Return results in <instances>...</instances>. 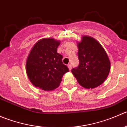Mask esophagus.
I'll list each match as a JSON object with an SVG mask.
<instances>
[{
	"mask_svg": "<svg viewBox=\"0 0 127 127\" xmlns=\"http://www.w3.org/2000/svg\"><path fill=\"white\" fill-rule=\"evenodd\" d=\"M68 67L69 70H71V68H72V65H71V64H68Z\"/></svg>",
	"mask_w": 127,
	"mask_h": 127,
	"instance_id": "obj_1",
	"label": "esophagus"
}]
</instances>
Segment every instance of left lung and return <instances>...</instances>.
I'll list each match as a JSON object with an SVG mask.
<instances>
[{"label":"left lung","mask_w":127,"mask_h":127,"mask_svg":"<svg viewBox=\"0 0 127 127\" xmlns=\"http://www.w3.org/2000/svg\"><path fill=\"white\" fill-rule=\"evenodd\" d=\"M80 62L71 72L85 88H94L103 83L110 71V64L106 51L96 40L85 36L78 44Z\"/></svg>","instance_id":"8db88e82"}]
</instances>
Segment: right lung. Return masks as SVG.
I'll use <instances>...</instances> for the list:
<instances>
[{
	"label": "right lung",
	"mask_w": 127,
	"mask_h": 127,
	"mask_svg": "<svg viewBox=\"0 0 127 127\" xmlns=\"http://www.w3.org/2000/svg\"><path fill=\"white\" fill-rule=\"evenodd\" d=\"M59 44L54 39L45 38L37 41L31 49L26 61V73L36 87L45 91L54 90L69 71L62 62V56L57 53Z\"/></svg>",
	"instance_id": "right-lung-1"
}]
</instances>
